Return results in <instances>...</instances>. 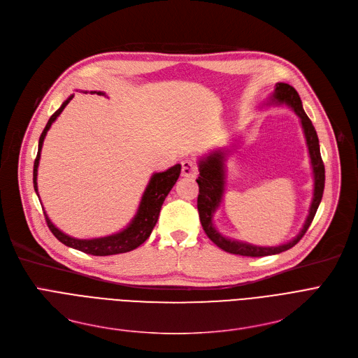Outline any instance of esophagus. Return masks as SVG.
I'll return each instance as SVG.
<instances>
[{
	"instance_id": "34e87169",
	"label": "esophagus",
	"mask_w": 358,
	"mask_h": 358,
	"mask_svg": "<svg viewBox=\"0 0 358 358\" xmlns=\"http://www.w3.org/2000/svg\"><path fill=\"white\" fill-rule=\"evenodd\" d=\"M199 173V165L196 159L185 158L181 161V174L184 177H196Z\"/></svg>"
}]
</instances>
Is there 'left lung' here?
<instances>
[{
  "label": "left lung",
  "instance_id": "8db88e82",
  "mask_svg": "<svg viewBox=\"0 0 358 358\" xmlns=\"http://www.w3.org/2000/svg\"><path fill=\"white\" fill-rule=\"evenodd\" d=\"M274 100L278 103H287L293 107L296 115L302 120V126L305 130V136L309 148L310 161L313 166L315 174V193L313 200L310 204V212L305 222V227L293 241L285 243V245L278 247H255L250 245V243H243L238 241H231L228 238H223L215 228L212 223V215L215 209L219 206L222 196H223V185H224V171H223V152L217 150V152L212 154L210 157L206 158L204 161H200V176L196 180L199 184V197H197V209H199V217L201 222V227L208 235V238L217 245L220 250L235 254V255H243V257H266L273 254H280L283 251L290 250L296 243L303 238L306 231L309 229L310 223L316 215V210L319 208V203L322 200L324 189H325V165L321 157V150H319V139L316 135V130L305 113L302 107V100H300L297 91L285 83H277L274 87Z\"/></svg>",
  "mask_w": 358,
  "mask_h": 358
}]
</instances>
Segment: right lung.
<instances>
[{"mask_svg": "<svg viewBox=\"0 0 358 358\" xmlns=\"http://www.w3.org/2000/svg\"><path fill=\"white\" fill-rule=\"evenodd\" d=\"M99 94H103V92H99ZM71 100H72V97H69L58 110L53 113V115L49 119V122H48V124H46V127L43 129L41 138H39V150H37V155H36L34 165H33V184H34V192L36 193H37V181H36L37 166H39L43 139L48 134L50 124L56 120V117L61 115L62 110L66 107V104ZM180 173H181V165L177 164L169 169H166V171H164V173L154 174V177L150 178V181L146 187V190L143 193L138 215L135 216L134 220H131V223L124 231H122L116 235H110V236L97 238V239H75V238H71V236L65 235L58 228H55L53 223L49 220V217L45 213L48 228L55 235V238L59 239L62 243H65L66 247L83 251V252L90 254V255L106 257V255H116V254L129 252L131 250L138 248L139 245H142V243L149 238L150 232H152L154 227L158 222V216H159V212H161V208H162V203H164L165 197L168 196V193L171 192L174 184L177 182L178 177H180Z\"/></svg>", "mask_w": 358, "mask_h": 358, "instance_id": "right-lung-1", "label": "right lung"}]
</instances>
